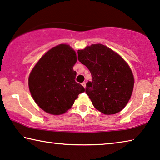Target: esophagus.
<instances>
[{"label":"esophagus","instance_id":"34e87169","mask_svg":"<svg viewBox=\"0 0 160 160\" xmlns=\"http://www.w3.org/2000/svg\"><path fill=\"white\" fill-rule=\"evenodd\" d=\"M82 86L84 87L85 88H86V82H82Z\"/></svg>","mask_w":160,"mask_h":160}]
</instances>
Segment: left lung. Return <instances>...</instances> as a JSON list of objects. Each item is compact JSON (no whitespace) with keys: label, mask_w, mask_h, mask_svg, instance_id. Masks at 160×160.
<instances>
[{"label":"left lung","mask_w":160,"mask_h":160,"mask_svg":"<svg viewBox=\"0 0 160 160\" xmlns=\"http://www.w3.org/2000/svg\"><path fill=\"white\" fill-rule=\"evenodd\" d=\"M78 60L92 75L85 92L93 106L106 115L123 110L132 96L134 78L123 57L101 44L78 49Z\"/></svg>","instance_id":"obj_1"}]
</instances>
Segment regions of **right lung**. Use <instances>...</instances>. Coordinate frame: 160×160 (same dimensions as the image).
<instances>
[{
    "mask_svg": "<svg viewBox=\"0 0 160 160\" xmlns=\"http://www.w3.org/2000/svg\"><path fill=\"white\" fill-rule=\"evenodd\" d=\"M76 62L75 50L69 44H60L47 51L31 71L28 80L31 95L47 113H66L78 95L85 92L82 85L75 82Z\"/></svg>",
    "mask_w": 160,
    "mask_h": 160,
    "instance_id": "obj_1",
    "label": "right lung"
}]
</instances>
